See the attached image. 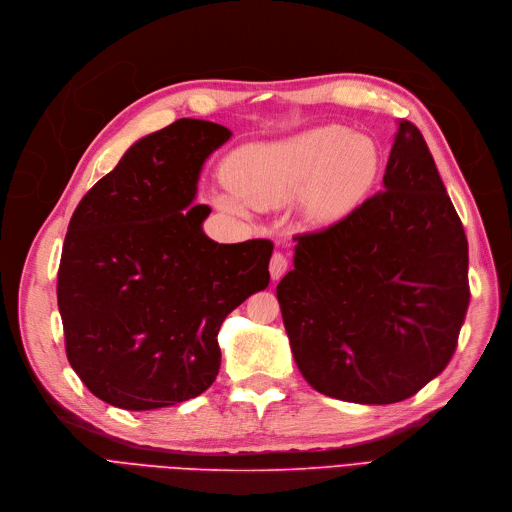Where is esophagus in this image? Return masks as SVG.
Here are the masks:
<instances>
[{
  "label": "esophagus",
  "instance_id": "34e87169",
  "mask_svg": "<svg viewBox=\"0 0 512 512\" xmlns=\"http://www.w3.org/2000/svg\"><path fill=\"white\" fill-rule=\"evenodd\" d=\"M287 266H289V262H287L285 254L275 252V254H273V258H271V264H269L271 279H273V281H279V279L287 273Z\"/></svg>",
  "mask_w": 512,
  "mask_h": 512
}]
</instances>
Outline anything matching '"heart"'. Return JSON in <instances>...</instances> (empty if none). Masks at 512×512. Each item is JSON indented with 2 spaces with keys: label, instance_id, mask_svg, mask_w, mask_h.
Listing matches in <instances>:
<instances>
[{
  "label": "heart",
  "instance_id": "b5f03b06",
  "mask_svg": "<svg viewBox=\"0 0 512 512\" xmlns=\"http://www.w3.org/2000/svg\"><path fill=\"white\" fill-rule=\"evenodd\" d=\"M379 170L375 143L360 133L323 127L300 135L252 143L229 162L233 193H216L214 204L227 212L277 210L298 198L308 223L335 221L369 191Z\"/></svg>",
  "mask_w": 512,
  "mask_h": 512
}]
</instances>
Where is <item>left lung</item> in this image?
<instances>
[{
  "label": "left lung",
  "mask_w": 512,
  "mask_h": 512,
  "mask_svg": "<svg viewBox=\"0 0 512 512\" xmlns=\"http://www.w3.org/2000/svg\"><path fill=\"white\" fill-rule=\"evenodd\" d=\"M294 241L277 300L316 392L394 404L448 367L471 298L469 246L415 125L398 123L381 191Z\"/></svg>",
  "instance_id": "left-lung-1"
}]
</instances>
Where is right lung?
<instances>
[{"label":"right lung","mask_w":512,"mask_h":512,"mask_svg":"<svg viewBox=\"0 0 512 512\" xmlns=\"http://www.w3.org/2000/svg\"><path fill=\"white\" fill-rule=\"evenodd\" d=\"M181 118L137 139L70 218L58 308L72 371L100 400L154 410L196 398L221 369L218 329L271 281L269 239L218 243L193 206L204 162L231 139Z\"/></svg>","instance_id":"add662e5"}]
</instances>
